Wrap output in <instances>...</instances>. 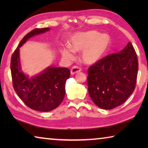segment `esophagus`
Here are the masks:
<instances>
[{
	"label": "esophagus",
	"mask_w": 148,
	"mask_h": 148,
	"mask_svg": "<svg viewBox=\"0 0 148 148\" xmlns=\"http://www.w3.org/2000/svg\"><path fill=\"white\" fill-rule=\"evenodd\" d=\"M82 70L80 68H79L78 66H74L72 67L71 70V73L72 75H74L76 74V73H78L80 71H81Z\"/></svg>",
	"instance_id": "34e87169"
}]
</instances>
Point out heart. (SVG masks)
I'll return each mask as SVG.
<instances>
[{
    "instance_id": "b5f03b06",
    "label": "heart",
    "mask_w": 148,
    "mask_h": 148,
    "mask_svg": "<svg viewBox=\"0 0 148 148\" xmlns=\"http://www.w3.org/2000/svg\"><path fill=\"white\" fill-rule=\"evenodd\" d=\"M71 47L62 49L61 53L65 59L74 58V53L82 51L80 59L84 64L92 65L103 58L109 49L111 39L108 34H101L96 31L77 32L70 40Z\"/></svg>"
}]
</instances>
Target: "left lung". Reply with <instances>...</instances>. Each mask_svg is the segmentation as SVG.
<instances>
[{
    "instance_id": "left-lung-1",
    "label": "left lung",
    "mask_w": 148,
    "mask_h": 148,
    "mask_svg": "<svg viewBox=\"0 0 148 148\" xmlns=\"http://www.w3.org/2000/svg\"><path fill=\"white\" fill-rule=\"evenodd\" d=\"M138 62L131 42L119 53L109 55L88 69L89 95L97 106L111 110L123 104L133 92Z\"/></svg>"
}]
</instances>
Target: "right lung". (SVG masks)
Listing matches in <instances>:
<instances>
[{"instance_id": "obj_1", "label": "right lung", "mask_w": 148, "mask_h": 148, "mask_svg": "<svg viewBox=\"0 0 148 148\" xmlns=\"http://www.w3.org/2000/svg\"><path fill=\"white\" fill-rule=\"evenodd\" d=\"M50 28L36 29L29 32L20 42L11 59V73L14 88L27 106L40 112H49L63 101L65 84L71 71L67 68L49 66L40 73L29 77L21 69L19 48L29 38L49 31Z\"/></svg>"}]
</instances>
